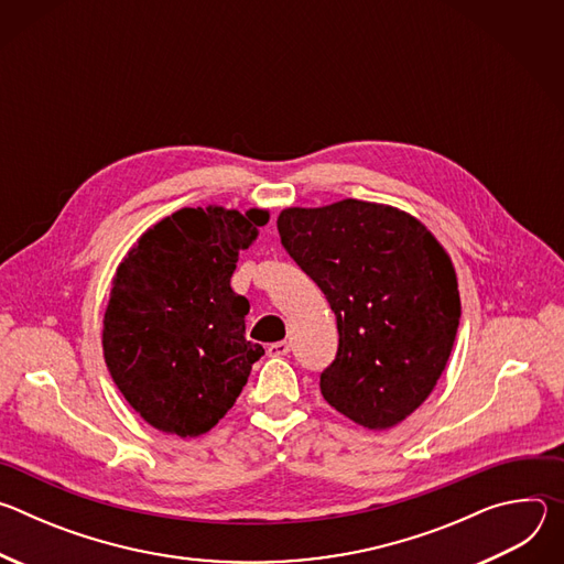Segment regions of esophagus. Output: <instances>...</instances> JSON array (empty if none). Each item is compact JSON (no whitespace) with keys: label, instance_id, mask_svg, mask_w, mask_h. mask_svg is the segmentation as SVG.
Here are the masks:
<instances>
[{"label":"esophagus","instance_id":"34e87169","mask_svg":"<svg viewBox=\"0 0 564 564\" xmlns=\"http://www.w3.org/2000/svg\"><path fill=\"white\" fill-rule=\"evenodd\" d=\"M290 352V344L288 341H276L268 346V355L270 357H285Z\"/></svg>","mask_w":564,"mask_h":564}]
</instances>
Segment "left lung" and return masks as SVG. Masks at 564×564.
Returning a JSON list of instances; mask_svg holds the SVG:
<instances>
[{"label":"left lung","mask_w":564,"mask_h":564,"mask_svg":"<svg viewBox=\"0 0 564 564\" xmlns=\"http://www.w3.org/2000/svg\"><path fill=\"white\" fill-rule=\"evenodd\" d=\"M276 227L337 316L339 348L321 394L370 431L404 422L433 392L457 335L448 254L411 214L355 198L283 209Z\"/></svg>","instance_id":"8db88e82"}]
</instances>
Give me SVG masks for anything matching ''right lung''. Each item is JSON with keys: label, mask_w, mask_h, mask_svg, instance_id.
Instances as JSON below:
<instances>
[{"label": "right lung", "mask_w": 564, "mask_h": 564, "mask_svg": "<svg viewBox=\"0 0 564 564\" xmlns=\"http://www.w3.org/2000/svg\"><path fill=\"white\" fill-rule=\"evenodd\" d=\"M268 220L263 209L185 207L149 227L118 265L105 361L153 429L178 437L214 429L265 352L246 339L250 303L229 279Z\"/></svg>", "instance_id": "1"}]
</instances>
